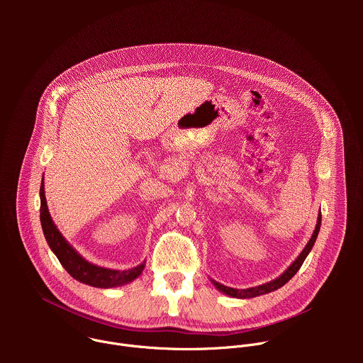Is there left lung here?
I'll list each match as a JSON object with an SVG mask.
<instances>
[{
	"label": "left lung",
	"instance_id": "1",
	"mask_svg": "<svg viewBox=\"0 0 363 363\" xmlns=\"http://www.w3.org/2000/svg\"><path fill=\"white\" fill-rule=\"evenodd\" d=\"M320 224H322V214L319 211V216H318V224H316V228L312 234V237H310L308 242L306 244V247L303 248V251L298 254V257L296 258V260L290 264V267L281 274L279 276L277 279L269 281V283H264V284H260V286H255V287H250V289H233V287H228V286H224L216 280L211 279L213 284L217 287L218 291L230 296V297H235V298H251V297H257V296H262V294H267V293H272L280 287H283L297 272L298 269L301 267L303 262L306 260V257L308 255V252L312 251L315 242H316V238H318V234L320 231Z\"/></svg>",
	"mask_w": 363,
	"mask_h": 363
}]
</instances>
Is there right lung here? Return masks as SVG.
Wrapping results in <instances>:
<instances>
[{"instance_id": "right-lung-1", "label": "right lung", "mask_w": 363, "mask_h": 363, "mask_svg": "<svg viewBox=\"0 0 363 363\" xmlns=\"http://www.w3.org/2000/svg\"><path fill=\"white\" fill-rule=\"evenodd\" d=\"M40 221H41V228L45 237V241L48 247L51 248L59 258V262L62 266L66 269V272L76 279L77 281L83 284H89L93 287L99 289H112V287H121L125 286L135 279H138L143 269H145V262L140 263L139 266L129 269V270H112V269H105L96 266L90 262H87L84 257H82L70 244L69 241L63 237V234L59 231L56 227L55 221L51 220V216L48 213V206L45 201V194H44V175L40 186Z\"/></svg>"}]
</instances>
